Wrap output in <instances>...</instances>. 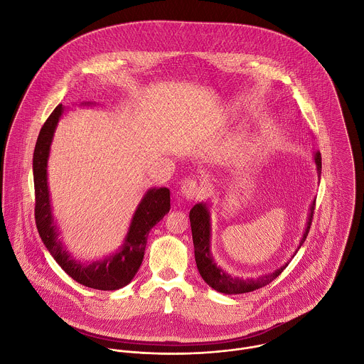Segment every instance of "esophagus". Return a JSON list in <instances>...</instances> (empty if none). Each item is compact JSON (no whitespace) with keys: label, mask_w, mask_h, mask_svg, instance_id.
I'll list each match as a JSON object with an SVG mask.
<instances>
[{"label":"esophagus","mask_w":364,"mask_h":364,"mask_svg":"<svg viewBox=\"0 0 364 364\" xmlns=\"http://www.w3.org/2000/svg\"><path fill=\"white\" fill-rule=\"evenodd\" d=\"M181 193L183 198L186 199H193L196 198V195L199 193V188H198V183L196 181L193 179H185L181 185Z\"/></svg>","instance_id":"34e87169"}]
</instances>
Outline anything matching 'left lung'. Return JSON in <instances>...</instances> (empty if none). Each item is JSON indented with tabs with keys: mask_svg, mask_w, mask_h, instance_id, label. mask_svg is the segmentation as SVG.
Returning <instances> with one entry per match:
<instances>
[{
	"mask_svg": "<svg viewBox=\"0 0 364 364\" xmlns=\"http://www.w3.org/2000/svg\"><path fill=\"white\" fill-rule=\"evenodd\" d=\"M316 169H318V176L321 178V171H322V156L321 152H315L314 155ZM314 210H315V200L311 205L309 209V216L306 222V228L304 232V236L299 242V247L304 244L311 225H312V218H314ZM209 208L206 203H198L191 209L189 219H191V229H192V239H193V245H195V259L198 269L205 279V282L216 289L218 292L222 294H244V292H251L258 288L265 287L267 284L272 282L288 265L284 264L274 272L257 277V278H247L242 279L239 277H232L230 274L225 272L218 264L215 262L212 252H210V215H209ZM298 247V248H299Z\"/></svg>",
	"mask_w": 364,
	"mask_h": 364,
	"instance_id": "left-lung-1",
	"label": "left lung"
}]
</instances>
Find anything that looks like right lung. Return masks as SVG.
<instances>
[{
  "label": "right lung",
  "instance_id": "right-lung-1",
  "mask_svg": "<svg viewBox=\"0 0 364 364\" xmlns=\"http://www.w3.org/2000/svg\"><path fill=\"white\" fill-rule=\"evenodd\" d=\"M63 113L59 105L39 131L33 151V185H35V223L48 251L76 282L102 291H114L131 282L136 274L146 245L149 230L169 212L171 198L168 188L149 189L139 202L122 248L113 255L90 264L70 257L59 240V229L52 216L48 189V158L56 125Z\"/></svg>",
  "mask_w": 364,
  "mask_h": 364
}]
</instances>
